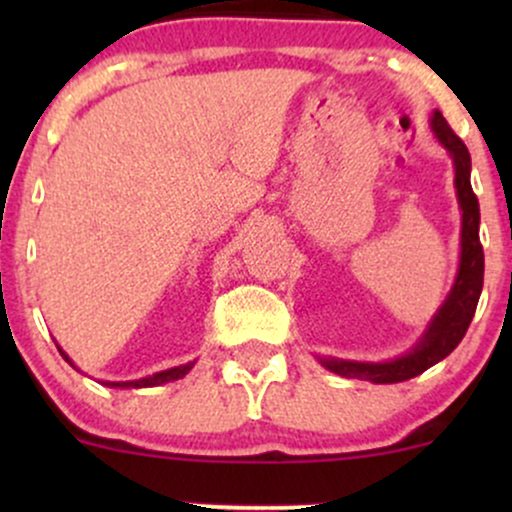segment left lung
<instances>
[{
  "label": "left lung",
  "instance_id": "8db88e82",
  "mask_svg": "<svg viewBox=\"0 0 512 512\" xmlns=\"http://www.w3.org/2000/svg\"><path fill=\"white\" fill-rule=\"evenodd\" d=\"M431 129L436 139L448 149L455 163V190L457 202L462 209V236H460V269H457L455 284L440 305L438 313L428 322L424 337L409 354L385 363H361V361H342V358H320V363L332 373L344 375V378L368 380V383H402V380L416 378L424 370L436 366L445 356L455 351L467 334L469 322H472L474 310H477L481 286H484V248L479 240V199L474 195L469 173H472V158H469L467 146L455 132H452L448 120L443 115H431Z\"/></svg>",
  "mask_w": 512,
  "mask_h": 512
}]
</instances>
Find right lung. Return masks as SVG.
Masks as SVG:
<instances>
[{"label": "right lung", "instance_id": "1", "mask_svg": "<svg viewBox=\"0 0 512 512\" xmlns=\"http://www.w3.org/2000/svg\"><path fill=\"white\" fill-rule=\"evenodd\" d=\"M60 354L64 356V361H69V356L64 354L60 349ZM72 363V361H69ZM74 366V363H72ZM195 366V361L192 363H185V366H175V368H168V370H161V373H154L149 375V378H142V380H127V383H110V380H105L103 385L108 387H156V385H163V383H173V380H180L182 375H187Z\"/></svg>", "mask_w": 512, "mask_h": 512}]
</instances>
